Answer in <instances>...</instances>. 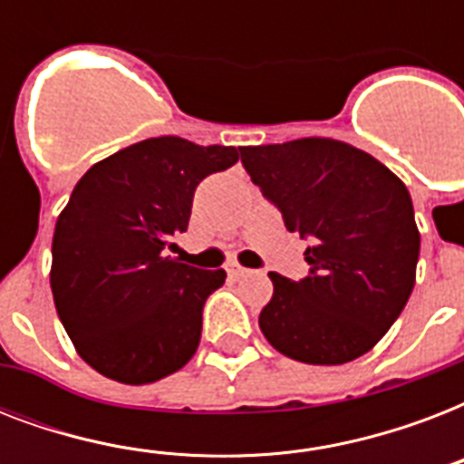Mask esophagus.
<instances>
[{
    "instance_id": "esophagus-1",
    "label": "esophagus",
    "mask_w": 464,
    "mask_h": 464,
    "mask_svg": "<svg viewBox=\"0 0 464 464\" xmlns=\"http://www.w3.org/2000/svg\"><path fill=\"white\" fill-rule=\"evenodd\" d=\"M228 275H231V276H247V275H255V269H246V267H240V265H231V267H228Z\"/></svg>"
}]
</instances>
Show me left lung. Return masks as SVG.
<instances>
[{
	"instance_id": "left-lung-1",
	"label": "left lung",
	"mask_w": 464,
	"mask_h": 464,
	"mask_svg": "<svg viewBox=\"0 0 464 464\" xmlns=\"http://www.w3.org/2000/svg\"><path fill=\"white\" fill-rule=\"evenodd\" d=\"M240 160L291 233L310 275L272 272L260 330L276 352L337 366L371 352L410 301L419 228L404 182L361 149L324 137L243 147Z\"/></svg>"
}]
</instances>
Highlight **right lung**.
<instances>
[{"label":"right lung","mask_w":464,"mask_h":464,"mask_svg":"<svg viewBox=\"0 0 464 464\" xmlns=\"http://www.w3.org/2000/svg\"><path fill=\"white\" fill-rule=\"evenodd\" d=\"M238 160L236 147L154 137L98 160L76 182L53 236L50 286L76 352L125 385L180 371L202 337V308L224 269L170 257L197 185Z\"/></svg>","instance_id":"right-lung-1"}]
</instances>
